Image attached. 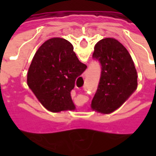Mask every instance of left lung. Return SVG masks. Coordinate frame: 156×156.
I'll return each mask as SVG.
<instances>
[{"mask_svg": "<svg viewBox=\"0 0 156 156\" xmlns=\"http://www.w3.org/2000/svg\"><path fill=\"white\" fill-rule=\"evenodd\" d=\"M93 58L101 65V76L91 107L103 114H110L136 89L137 72L127 49L115 38L98 41Z\"/></svg>", "mask_w": 156, "mask_h": 156, "instance_id": "1", "label": "left lung"}]
</instances>
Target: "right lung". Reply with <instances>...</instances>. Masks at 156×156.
<instances>
[{"label":"right lung","mask_w":156,"mask_h":156,"mask_svg":"<svg viewBox=\"0 0 156 156\" xmlns=\"http://www.w3.org/2000/svg\"><path fill=\"white\" fill-rule=\"evenodd\" d=\"M86 68L69 41L53 37L45 41L34 55L27 73V84L49 111L72 110L74 108L72 89L76 78Z\"/></svg>","instance_id":"1"}]
</instances>
